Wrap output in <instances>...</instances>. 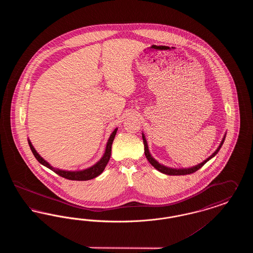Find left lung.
<instances>
[{"label": "left lung", "instance_id": "left-lung-1", "mask_svg": "<svg viewBox=\"0 0 253 253\" xmlns=\"http://www.w3.org/2000/svg\"><path fill=\"white\" fill-rule=\"evenodd\" d=\"M142 138H143V143H144L145 156H146V158L148 159V161L151 163V165H153L155 168L157 169V170L161 171L162 173L168 174V175H185V174H191V173H193V172H195V171L198 170L199 169L202 168L211 158H212V157H214L217 153L219 152V150H220V148L222 147L223 143H224V140H225V138H226V135L224 136V138H223L221 144L219 145V147L217 148L216 151H215L211 157H209V158H207L202 163H200V164L194 166L193 168L189 169H170L168 168V167H165V166H163V165H161V164H159L157 160L154 159V158L152 157V156L150 155V152H149V149H148V145H147V141H146V139H145V136L143 133H142Z\"/></svg>", "mask_w": 253, "mask_h": 253}]
</instances>
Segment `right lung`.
Listing matches in <instances>:
<instances>
[{
	"instance_id": "add662e5",
	"label": "right lung",
	"mask_w": 253,
	"mask_h": 253,
	"mask_svg": "<svg viewBox=\"0 0 253 253\" xmlns=\"http://www.w3.org/2000/svg\"><path fill=\"white\" fill-rule=\"evenodd\" d=\"M117 131H118V129H115V131L112 132V134L110 135L108 142H107V146H106V150H105V153H104L102 158L96 164H95L94 166H92L91 168L86 169H84V170H79V171H68V170H61V169L53 168L52 166L49 165L48 162H46L42 157H41L37 153L36 150L34 149L33 145L31 144V142L29 140H28V144H29V147H30L34 157H36L37 160L41 164H42L43 166H45V167H47L50 169H52L53 171H55L57 174H59L61 177L69 179V180H90V179H93V178H95L96 176H98L104 170L105 167H106V165H107V163H108L109 160H110V157H111L112 144H113L114 138L116 136Z\"/></svg>"
}]
</instances>
